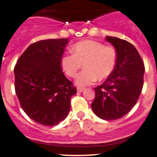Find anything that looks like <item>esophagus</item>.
Masks as SVG:
<instances>
[{
    "label": "esophagus",
    "mask_w": 157,
    "mask_h": 157,
    "mask_svg": "<svg viewBox=\"0 0 157 157\" xmlns=\"http://www.w3.org/2000/svg\"><path fill=\"white\" fill-rule=\"evenodd\" d=\"M77 92H82V91H83L85 90V88L79 87V88H77Z\"/></svg>",
    "instance_id": "34e87169"
}]
</instances>
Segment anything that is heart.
I'll use <instances>...</instances> for the list:
<instances>
[{"instance_id": "b5f03b06", "label": "heart", "mask_w": 157, "mask_h": 157, "mask_svg": "<svg viewBox=\"0 0 157 157\" xmlns=\"http://www.w3.org/2000/svg\"><path fill=\"white\" fill-rule=\"evenodd\" d=\"M71 50L72 55H65L61 57L60 66L68 77H75L83 64L84 70L75 79V84L79 87L90 86L97 79L105 80L116 66V49L98 41H79L71 46Z\"/></svg>"}]
</instances>
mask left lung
<instances>
[{
    "instance_id": "1",
    "label": "left lung",
    "mask_w": 157,
    "mask_h": 157,
    "mask_svg": "<svg viewBox=\"0 0 157 157\" xmlns=\"http://www.w3.org/2000/svg\"><path fill=\"white\" fill-rule=\"evenodd\" d=\"M105 37L116 49V66L105 82L94 88L91 108L100 119L114 120L127 114L137 102L143 86L145 66L131 43L116 37Z\"/></svg>"
}]
</instances>
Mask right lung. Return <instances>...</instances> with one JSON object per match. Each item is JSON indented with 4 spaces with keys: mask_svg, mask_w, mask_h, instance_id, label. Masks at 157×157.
I'll list each match as a JSON object with an SVG mask.
<instances>
[{
    "mask_svg": "<svg viewBox=\"0 0 157 157\" xmlns=\"http://www.w3.org/2000/svg\"><path fill=\"white\" fill-rule=\"evenodd\" d=\"M68 40L48 39L34 43L14 68L15 93L21 108L43 125H57L64 120L71 108V97L77 93L60 66Z\"/></svg>",
    "mask_w": 157,
    "mask_h": 157,
    "instance_id": "1",
    "label": "right lung"
}]
</instances>
